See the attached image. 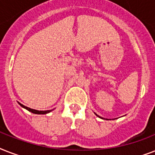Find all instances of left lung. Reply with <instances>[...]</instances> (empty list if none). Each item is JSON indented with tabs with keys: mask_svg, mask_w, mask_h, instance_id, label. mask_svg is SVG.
<instances>
[{
	"mask_svg": "<svg viewBox=\"0 0 155 155\" xmlns=\"http://www.w3.org/2000/svg\"><path fill=\"white\" fill-rule=\"evenodd\" d=\"M95 114H96V115H97V117H100V116H98V115H97V113H95ZM101 118H102V117H101ZM102 119H103V118H102ZM107 120H108V119H107Z\"/></svg>",
	"mask_w": 155,
	"mask_h": 155,
	"instance_id": "8db88e82",
	"label": "left lung"
}]
</instances>
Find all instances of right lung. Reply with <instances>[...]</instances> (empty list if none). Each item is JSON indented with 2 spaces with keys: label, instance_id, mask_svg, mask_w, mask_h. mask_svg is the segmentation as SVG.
Returning <instances> with one entry per match:
<instances>
[{
  "label": "right lung",
  "instance_id": "right-lung-1",
  "mask_svg": "<svg viewBox=\"0 0 155 155\" xmlns=\"http://www.w3.org/2000/svg\"><path fill=\"white\" fill-rule=\"evenodd\" d=\"M19 104H20L22 108H25V109H27L28 111H30V112H31V113H35V114H47V113H50V112H51L52 110H46V111H38V110H35V109H33V108H29V107H26V106L23 105V104H21V103H18Z\"/></svg>",
  "mask_w": 155,
  "mask_h": 155
}]
</instances>
